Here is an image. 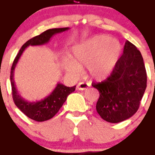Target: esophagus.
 <instances>
[{
    "label": "esophagus",
    "instance_id": "esophagus-1",
    "mask_svg": "<svg viewBox=\"0 0 155 155\" xmlns=\"http://www.w3.org/2000/svg\"><path fill=\"white\" fill-rule=\"evenodd\" d=\"M91 84H88V83H84V82H80L79 84H77V89L80 90V91H84V90H86Z\"/></svg>",
    "mask_w": 155,
    "mask_h": 155
}]
</instances>
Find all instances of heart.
Instances as JSON below:
<instances>
[{"mask_svg": "<svg viewBox=\"0 0 155 155\" xmlns=\"http://www.w3.org/2000/svg\"><path fill=\"white\" fill-rule=\"evenodd\" d=\"M74 61H64L65 70L73 74L87 66L88 74L96 80L107 77L114 71L122 54V45L118 40L105 35H95L73 48Z\"/></svg>", "mask_w": 155, "mask_h": 155, "instance_id": "b5f03b06", "label": "heart"}]
</instances>
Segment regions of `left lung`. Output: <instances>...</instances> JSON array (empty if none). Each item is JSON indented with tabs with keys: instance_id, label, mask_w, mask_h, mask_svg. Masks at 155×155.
I'll return each instance as SVG.
<instances>
[{
	"instance_id": "8db88e82",
	"label": "left lung",
	"mask_w": 155,
	"mask_h": 155,
	"mask_svg": "<svg viewBox=\"0 0 155 155\" xmlns=\"http://www.w3.org/2000/svg\"><path fill=\"white\" fill-rule=\"evenodd\" d=\"M92 86L100 92L96 110L110 123H120L133 116L140 107L147 86V74L140 51L127 41L123 54L110 75Z\"/></svg>"
}]
</instances>
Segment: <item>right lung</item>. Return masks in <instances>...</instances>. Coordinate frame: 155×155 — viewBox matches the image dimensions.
<instances>
[{"mask_svg":"<svg viewBox=\"0 0 155 155\" xmlns=\"http://www.w3.org/2000/svg\"><path fill=\"white\" fill-rule=\"evenodd\" d=\"M69 29H70L69 27L49 29L43 33H41V35H36L31 40H29L22 45L16 57L13 61L12 71H11V84H12L13 101L19 110L31 120L38 121V122H42V121L51 120V118H53L57 114L59 110L62 107L63 104L67 99L68 95L71 94L72 92H74L75 90V86L67 87L63 84L58 83L54 91H52L51 94H49L47 97L44 98L41 101H33V102L25 101L18 93L15 87L14 78H13L16 64L18 63L19 59L21 56L23 51H25V48L28 47L29 45H42L46 44L50 41L53 35L68 31Z\"/></svg>","mask_w":155,"mask_h":155,"instance_id":"1","label":"right lung"}]
</instances>
